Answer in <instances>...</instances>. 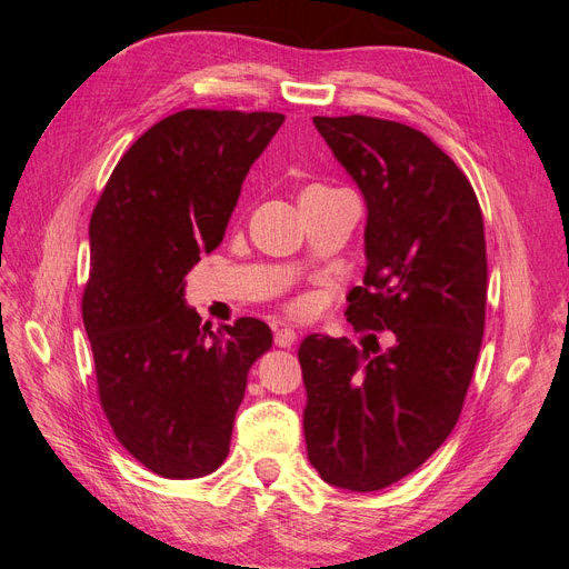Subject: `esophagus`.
Listing matches in <instances>:
<instances>
[{"label":"esophagus","mask_w":569,"mask_h":569,"mask_svg":"<svg viewBox=\"0 0 569 569\" xmlns=\"http://www.w3.org/2000/svg\"><path fill=\"white\" fill-rule=\"evenodd\" d=\"M295 341H297V332L291 330V327H280V330H274V347L289 349Z\"/></svg>","instance_id":"esophagus-1"}]
</instances>
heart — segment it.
I'll return each mask as SVG.
<instances>
[{
    "mask_svg": "<svg viewBox=\"0 0 569 569\" xmlns=\"http://www.w3.org/2000/svg\"><path fill=\"white\" fill-rule=\"evenodd\" d=\"M318 189H325V187H308L306 192H318ZM306 192H303V194H306Z\"/></svg>",
    "mask_w": 569,
    "mask_h": 569,
    "instance_id": "heart-1",
    "label": "heart"
}]
</instances>
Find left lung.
<instances>
[{
	"mask_svg": "<svg viewBox=\"0 0 569 569\" xmlns=\"http://www.w3.org/2000/svg\"><path fill=\"white\" fill-rule=\"evenodd\" d=\"M366 199V274L349 295L353 330H389L375 356L308 335V460L327 485L380 491L451 435L485 335V222L470 180L416 128L370 116H316Z\"/></svg>",
	"mask_w": 569,
	"mask_h": 569,
	"instance_id": "1",
	"label": "left lung"
}]
</instances>
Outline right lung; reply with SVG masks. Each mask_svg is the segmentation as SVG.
Instances as JSON below:
<instances>
[{"label": "right lung", "mask_w": 569, "mask_h": 569, "mask_svg": "<svg viewBox=\"0 0 569 569\" xmlns=\"http://www.w3.org/2000/svg\"><path fill=\"white\" fill-rule=\"evenodd\" d=\"M282 123L268 111H178L123 153L94 206L82 322L99 401L130 456L166 479L220 468L249 368L272 343L256 318L203 325L184 274L222 242Z\"/></svg>", "instance_id": "right-lung-1"}]
</instances>
